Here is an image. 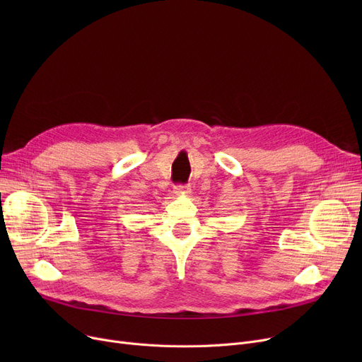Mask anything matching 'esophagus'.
<instances>
[{"label": "esophagus", "instance_id": "obj_1", "mask_svg": "<svg viewBox=\"0 0 362 362\" xmlns=\"http://www.w3.org/2000/svg\"><path fill=\"white\" fill-rule=\"evenodd\" d=\"M189 192H191V187L187 185H177L175 187V195L176 197H186Z\"/></svg>", "mask_w": 362, "mask_h": 362}]
</instances>
